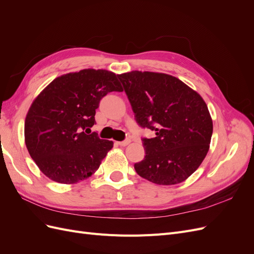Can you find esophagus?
Masks as SVG:
<instances>
[{"instance_id":"1","label":"esophagus","mask_w":254,"mask_h":254,"mask_svg":"<svg viewBox=\"0 0 254 254\" xmlns=\"http://www.w3.org/2000/svg\"><path fill=\"white\" fill-rule=\"evenodd\" d=\"M130 142H131V140H130V139H126V140L122 141V142H118V144H119L120 146H127Z\"/></svg>"}]
</instances>
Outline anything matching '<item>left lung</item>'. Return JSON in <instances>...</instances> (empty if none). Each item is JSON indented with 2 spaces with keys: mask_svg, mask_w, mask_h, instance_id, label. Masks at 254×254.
Returning <instances> with one entry per match:
<instances>
[{
  "mask_svg": "<svg viewBox=\"0 0 254 254\" xmlns=\"http://www.w3.org/2000/svg\"><path fill=\"white\" fill-rule=\"evenodd\" d=\"M137 124L156 132L143 137L145 157L134 164L142 178L173 186L202 163L210 148L213 122L202 97L172 75L132 71L118 75Z\"/></svg>",
  "mask_w": 254,
  "mask_h": 254,
  "instance_id": "obj_1",
  "label": "left lung"
}]
</instances>
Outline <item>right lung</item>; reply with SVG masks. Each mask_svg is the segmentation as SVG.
<instances>
[{
    "instance_id": "add662e5",
    "label": "right lung",
    "mask_w": 254,
    "mask_h": 254,
    "mask_svg": "<svg viewBox=\"0 0 254 254\" xmlns=\"http://www.w3.org/2000/svg\"><path fill=\"white\" fill-rule=\"evenodd\" d=\"M117 76L94 68L64 74L33 102L25 119V144L51 180L73 184L89 178L113 147L112 141L88 131L95 124L101 99L109 92L123 91Z\"/></svg>"
}]
</instances>
